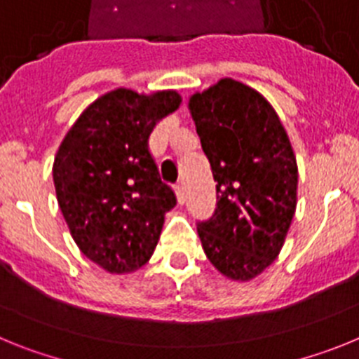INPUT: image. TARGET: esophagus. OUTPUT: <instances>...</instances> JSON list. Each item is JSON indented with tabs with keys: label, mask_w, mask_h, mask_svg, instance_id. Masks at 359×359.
<instances>
[{
	"label": "esophagus",
	"mask_w": 359,
	"mask_h": 359,
	"mask_svg": "<svg viewBox=\"0 0 359 359\" xmlns=\"http://www.w3.org/2000/svg\"><path fill=\"white\" fill-rule=\"evenodd\" d=\"M174 190H176L177 201H180V203L185 201V190H183V185H182V183H176V185H174Z\"/></svg>",
	"instance_id": "34e87169"
}]
</instances>
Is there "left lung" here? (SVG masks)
I'll return each instance as SVG.
<instances>
[{"label": "left lung", "instance_id": "1", "mask_svg": "<svg viewBox=\"0 0 359 359\" xmlns=\"http://www.w3.org/2000/svg\"><path fill=\"white\" fill-rule=\"evenodd\" d=\"M190 113L210 161L215 210L198 221L208 261L233 280H250L277 259L297 208V158L269 102L223 79L190 97Z\"/></svg>", "mask_w": 359, "mask_h": 359}]
</instances>
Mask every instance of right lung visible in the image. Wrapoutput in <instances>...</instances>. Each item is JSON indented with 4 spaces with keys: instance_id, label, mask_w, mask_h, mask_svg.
Wrapping results in <instances>:
<instances>
[{
    "instance_id": "obj_1",
    "label": "right lung",
    "mask_w": 359,
    "mask_h": 359,
    "mask_svg": "<svg viewBox=\"0 0 359 359\" xmlns=\"http://www.w3.org/2000/svg\"><path fill=\"white\" fill-rule=\"evenodd\" d=\"M180 102L176 91H109L79 116L57 151L53 183L72 237L109 273H129L151 259L165 212L176 205L149 135Z\"/></svg>"
}]
</instances>
